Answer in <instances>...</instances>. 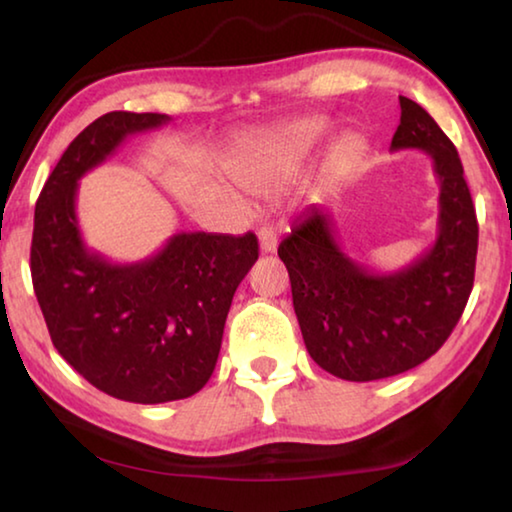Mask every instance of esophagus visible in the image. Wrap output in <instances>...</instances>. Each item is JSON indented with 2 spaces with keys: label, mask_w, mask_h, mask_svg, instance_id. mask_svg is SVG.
Listing matches in <instances>:
<instances>
[{
  "label": "esophagus",
  "mask_w": 512,
  "mask_h": 512,
  "mask_svg": "<svg viewBox=\"0 0 512 512\" xmlns=\"http://www.w3.org/2000/svg\"><path fill=\"white\" fill-rule=\"evenodd\" d=\"M259 250L262 253H273L275 246H277V235L273 228H259Z\"/></svg>",
  "instance_id": "34e87169"
}]
</instances>
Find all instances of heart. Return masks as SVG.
I'll return each instance as SVG.
<instances>
[{"label":"heart","instance_id":"b5f03b06","mask_svg":"<svg viewBox=\"0 0 512 512\" xmlns=\"http://www.w3.org/2000/svg\"><path fill=\"white\" fill-rule=\"evenodd\" d=\"M325 128L327 124L323 119H307L284 128L280 133L268 135L266 140L255 146L253 153H248L237 164V178L255 192H268V189L277 187L302 167V162L316 149ZM359 149L361 142L357 137H345L336 144L332 162L339 164L350 160L359 153Z\"/></svg>","mask_w":512,"mask_h":512}]
</instances>
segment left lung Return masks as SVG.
<instances>
[{
    "label": "left lung",
    "instance_id": "1",
    "mask_svg": "<svg viewBox=\"0 0 512 512\" xmlns=\"http://www.w3.org/2000/svg\"><path fill=\"white\" fill-rule=\"evenodd\" d=\"M391 151H424L436 173L438 235L400 271H372L336 241L334 212L311 205L277 255L309 357L329 375L375 381L427 361L452 334L474 284L479 225L452 140L418 103L400 97Z\"/></svg>",
    "mask_w": 512,
    "mask_h": 512
}]
</instances>
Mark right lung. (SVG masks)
<instances>
[{"mask_svg":"<svg viewBox=\"0 0 512 512\" xmlns=\"http://www.w3.org/2000/svg\"><path fill=\"white\" fill-rule=\"evenodd\" d=\"M169 121L121 110L92 121L51 171L33 219V291L51 341L94 388L135 404L185 400L207 384L232 296L259 255L253 232H178L133 264L85 246L79 180L131 135Z\"/></svg>","mask_w":512,"mask_h":512,"instance_id":"1","label":"right lung"}]
</instances>
